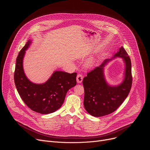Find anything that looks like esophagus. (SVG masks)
<instances>
[{
    "label": "esophagus",
    "mask_w": 150,
    "mask_h": 150,
    "mask_svg": "<svg viewBox=\"0 0 150 150\" xmlns=\"http://www.w3.org/2000/svg\"><path fill=\"white\" fill-rule=\"evenodd\" d=\"M83 79V76L81 74H78L77 77H76V81L78 83H81Z\"/></svg>",
    "instance_id": "esophagus-1"
}]
</instances>
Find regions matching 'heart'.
<instances>
[{
    "label": "heart",
    "instance_id": "1",
    "mask_svg": "<svg viewBox=\"0 0 150 150\" xmlns=\"http://www.w3.org/2000/svg\"><path fill=\"white\" fill-rule=\"evenodd\" d=\"M95 62H96V59L94 57H92L86 63V66L88 68H91L92 67L95 63Z\"/></svg>",
    "mask_w": 150,
    "mask_h": 150
}]
</instances>
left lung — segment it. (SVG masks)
Wrapping results in <instances>:
<instances>
[{
    "label": "left lung",
    "mask_w": 150,
    "mask_h": 150,
    "mask_svg": "<svg viewBox=\"0 0 150 150\" xmlns=\"http://www.w3.org/2000/svg\"><path fill=\"white\" fill-rule=\"evenodd\" d=\"M121 57L125 65L124 79L118 85L112 86L107 82L104 68L112 59H105L101 65L83 78V105L86 111L94 117H101L115 112L129 94L132 83L131 61L123 47L119 48L112 59Z\"/></svg>",
    "instance_id": "left-lung-1"
}]
</instances>
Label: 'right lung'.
Wrapping results in <instances>:
<instances>
[{"label": "right lung", "instance_id": "add662e5", "mask_svg": "<svg viewBox=\"0 0 150 150\" xmlns=\"http://www.w3.org/2000/svg\"><path fill=\"white\" fill-rule=\"evenodd\" d=\"M31 44V40H29L16 58L14 73L15 86L21 98L32 110L45 115L52 113L60 108L68 90L76 85L77 74L55 71L43 83L32 82L26 76L23 69L25 50Z\"/></svg>", "mask_w": 150, "mask_h": 150}]
</instances>
